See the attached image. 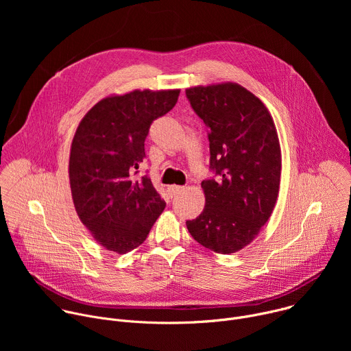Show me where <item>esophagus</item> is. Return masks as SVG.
I'll return each instance as SVG.
<instances>
[{
  "label": "esophagus",
  "mask_w": 351,
  "mask_h": 351,
  "mask_svg": "<svg viewBox=\"0 0 351 351\" xmlns=\"http://www.w3.org/2000/svg\"><path fill=\"white\" fill-rule=\"evenodd\" d=\"M183 190H184V187H182V186H171L169 187V194H171V197H175V195L180 194Z\"/></svg>",
  "instance_id": "esophagus-1"
}]
</instances>
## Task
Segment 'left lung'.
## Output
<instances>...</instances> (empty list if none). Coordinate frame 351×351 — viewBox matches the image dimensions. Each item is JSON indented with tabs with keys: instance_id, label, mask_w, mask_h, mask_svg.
I'll return each instance as SVG.
<instances>
[{
	"instance_id": "1",
	"label": "left lung",
	"mask_w": 351,
	"mask_h": 351,
	"mask_svg": "<svg viewBox=\"0 0 351 351\" xmlns=\"http://www.w3.org/2000/svg\"><path fill=\"white\" fill-rule=\"evenodd\" d=\"M186 95L210 130V165L218 175L202 182L204 210L186 225L211 252L237 253L275 208L282 172L278 132L261 99L237 83L194 86Z\"/></svg>"
}]
</instances>
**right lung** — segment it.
<instances>
[{
    "label": "right lung",
    "instance_id": "1",
    "mask_svg": "<svg viewBox=\"0 0 351 351\" xmlns=\"http://www.w3.org/2000/svg\"><path fill=\"white\" fill-rule=\"evenodd\" d=\"M179 88L133 90L104 97L83 117L71 145L73 206L94 240L117 254L137 248L167 203L148 176L132 172L145 157L152 123L169 112Z\"/></svg>",
    "mask_w": 351,
    "mask_h": 351
}]
</instances>
